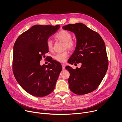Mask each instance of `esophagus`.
<instances>
[{"mask_svg": "<svg viewBox=\"0 0 122 122\" xmlns=\"http://www.w3.org/2000/svg\"><path fill=\"white\" fill-rule=\"evenodd\" d=\"M62 68L63 70H65V65L64 64H62Z\"/></svg>", "mask_w": 122, "mask_h": 122, "instance_id": "obj_1", "label": "esophagus"}]
</instances>
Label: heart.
<instances>
[{"instance_id": "heart-1", "label": "heart", "mask_w": 122, "mask_h": 122, "mask_svg": "<svg viewBox=\"0 0 122 122\" xmlns=\"http://www.w3.org/2000/svg\"><path fill=\"white\" fill-rule=\"evenodd\" d=\"M72 36L71 34L67 30H62L55 35V38L58 40L64 42V48L70 50L74 49L76 46L75 41L72 39ZM46 46L49 51H51L53 50V43L51 40H48L46 41ZM69 53L67 51H65L62 53H58L54 56V59L58 62H64L66 61Z\"/></svg>"}]
</instances>
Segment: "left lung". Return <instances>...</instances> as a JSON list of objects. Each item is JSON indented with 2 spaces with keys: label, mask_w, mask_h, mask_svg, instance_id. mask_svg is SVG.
Wrapping results in <instances>:
<instances>
[{
  "label": "left lung",
  "mask_w": 122,
  "mask_h": 122,
  "mask_svg": "<svg viewBox=\"0 0 122 122\" xmlns=\"http://www.w3.org/2000/svg\"><path fill=\"white\" fill-rule=\"evenodd\" d=\"M63 29L73 32L76 38L75 50L68 62L81 64L80 68L76 69L66 67L70 73L69 88L78 95L90 93L98 87L107 71L105 43L98 33L82 23L68 24Z\"/></svg>",
  "instance_id": "obj_1"
}]
</instances>
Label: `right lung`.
Wrapping results in <instances>:
<instances>
[{"label":"right lung","instance_id":"add662e5","mask_svg":"<svg viewBox=\"0 0 122 122\" xmlns=\"http://www.w3.org/2000/svg\"><path fill=\"white\" fill-rule=\"evenodd\" d=\"M59 25H33L16 40L13 47V71L19 84L29 94L43 97L52 92L62 70L60 63L52 60L41 66L40 61L48 52L46 41Z\"/></svg>","mask_w":122,"mask_h":122}]
</instances>
